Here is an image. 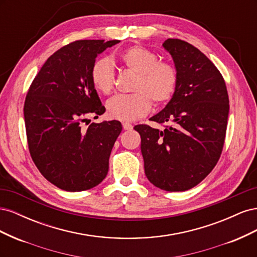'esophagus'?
<instances>
[{
    "label": "esophagus",
    "mask_w": 257,
    "mask_h": 257,
    "mask_svg": "<svg viewBox=\"0 0 257 257\" xmlns=\"http://www.w3.org/2000/svg\"><path fill=\"white\" fill-rule=\"evenodd\" d=\"M122 126H123V128L125 130V131H131L132 128H133V125H132L131 123H127V122L122 123Z\"/></svg>",
    "instance_id": "1"
}]
</instances>
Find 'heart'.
Masks as SVG:
<instances>
[{
	"label": "heart",
	"mask_w": 257,
	"mask_h": 257,
	"mask_svg": "<svg viewBox=\"0 0 257 257\" xmlns=\"http://www.w3.org/2000/svg\"><path fill=\"white\" fill-rule=\"evenodd\" d=\"M124 67L136 74L134 93L116 95L108 100L106 110L110 119L123 122L134 121L146 115L152 106L164 104L175 94L178 85L176 67L165 61H158L157 54L143 46H132L119 53ZM91 80L102 94H110L114 87V73L111 62L97 60L91 69Z\"/></svg>",
	"instance_id": "1"
}]
</instances>
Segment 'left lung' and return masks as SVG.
Segmentation results:
<instances>
[{"label":"left lung","mask_w":257,"mask_h":257,"mask_svg":"<svg viewBox=\"0 0 257 257\" xmlns=\"http://www.w3.org/2000/svg\"><path fill=\"white\" fill-rule=\"evenodd\" d=\"M163 47L172 56L178 85L164 109L134 128L142 137L145 174L153 185L182 192L197 185L220 159L226 134L229 100L219 69L193 45L168 38Z\"/></svg>","instance_id":"1"}]
</instances>
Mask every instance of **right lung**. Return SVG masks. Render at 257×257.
Instances as JSON below:
<instances>
[{"label":"right lung","mask_w":257,"mask_h":257,"mask_svg":"<svg viewBox=\"0 0 257 257\" xmlns=\"http://www.w3.org/2000/svg\"><path fill=\"white\" fill-rule=\"evenodd\" d=\"M118 43L84 40L64 46L45 62L28 91L23 112L30 154L41 174L61 190H89L107 176L121 123L81 124L106 110L91 69L99 53Z\"/></svg>","instance_id":"add662e5"}]
</instances>
